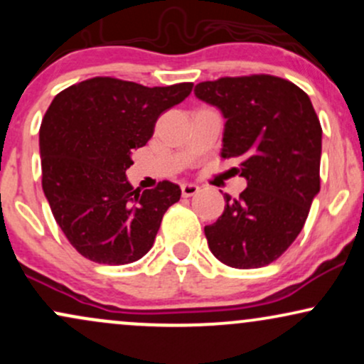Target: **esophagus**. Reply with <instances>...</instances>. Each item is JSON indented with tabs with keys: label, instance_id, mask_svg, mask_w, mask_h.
Returning a JSON list of instances; mask_svg holds the SVG:
<instances>
[{
	"label": "esophagus",
	"instance_id": "34e87169",
	"mask_svg": "<svg viewBox=\"0 0 364 364\" xmlns=\"http://www.w3.org/2000/svg\"><path fill=\"white\" fill-rule=\"evenodd\" d=\"M200 191V186L195 183H183L181 185V193L183 196H193Z\"/></svg>",
	"mask_w": 364,
	"mask_h": 364
}]
</instances>
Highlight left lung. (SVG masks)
I'll return each instance as SVG.
<instances>
[{
    "mask_svg": "<svg viewBox=\"0 0 364 364\" xmlns=\"http://www.w3.org/2000/svg\"><path fill=\"white\" fill-rule=\"evenodd\" d=\"M223 112L220 156L241 162L246 188L224 195L223 215L205 225L208 248L235 269L277 260L306 223L320 191L321 127L298 85L272 75L225 77L195 87Z\"/></svg>",
    "mask_w": 364,
    "mask_h": 364,
    "instance_id": "left-lung-1",
    "label": "left lung"
}]
</instances>
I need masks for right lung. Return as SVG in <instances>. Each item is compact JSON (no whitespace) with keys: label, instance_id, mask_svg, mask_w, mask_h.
I'll return each mask as SVG.
<instances>
[{"label":"right lung","instance_id":"obj_1","mask_svg":"<svg viewBox=\"0 0 364 364\" xmlns=\"http://www.w3.org/2000/svg\"><path fill=\"white\" fill-rule=\"evenodd\" d=\"M191 89L193 83L145 87L95 77L53 99L39 132L43 190L82 257L127 265L152 248L162 215L181 188L161 181L154 190H133L127 169L132 150L150 140L159 116Z\"/></svg>","mask_w":364,"mask_h":364}]
</instances>
